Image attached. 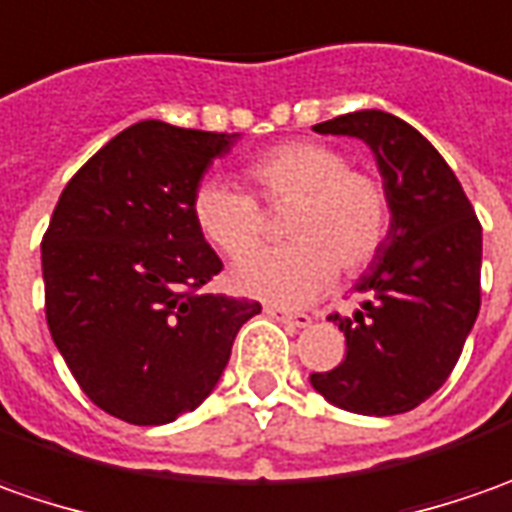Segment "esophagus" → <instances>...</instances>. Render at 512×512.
I'll list each match as a JSON object with an SVG mask.
<instances>
[{
    "label": "esophagus",
    "instance_id": "34e87169",
    "mask_svg": "<svg viewBox=\"0 0 512 512\" xmlns=\"http://www.w3.org/2000/svg\"><path fill=\"white\" fill-rule=\"evenodd\" d=\"M263 311H266L269 317H274V320H280V323H289V326H294V328L311 326L309 314H300V311L280 309V306H272V303H269V306H266V309H263Z\"/></svg>",
    "mask_w": 512,
    "mask_h": 512
}]
</instances>
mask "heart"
Segmentation results:
<instances>
[{
  "instance_id": "heart-1",
  "label": "heart",
  "mask_w": 512,
  "mask_h": 512,
  "mask_svg": "<svg viewBox=\"0 0 512 512\" xmlns=\"http://www.w3.org/2000/svg\"><path fill=\"white\" fill-rule=\"evenodd\" d=\"M257 197L270 208H289L284 224L292 240L253 253L265 213L252 192L209 178L192 195V218L203 238L226 257L243 258L232 286L277 306H303L326 291L337 269L365 272L391 232V195L382 178L354 169L348 155L320 141H289L263 152L246 169Z\"/></svg>"
}]
</instances>
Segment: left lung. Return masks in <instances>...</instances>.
I'll use <instances>...</instances> for the list:
<instances>
[{"instance_id": "obj_1", "label": "left lung", "mask_w": 512, "mask_h": 512, "mask_svg": "<svg viewBox=\"0 0 512 512\" xmlns=\"http://www.w3.org/2000/svg\"><path fill=\"white\" fill-rule=\"evenodd\" d=\"M314 130L357 135L374 150L391 232L357 283L354 317L328 314L345 334V360L311 374V385L354 414H405L442 388L476 323L482 223L448 161L397 115L360 110Z\"/></svg>"}]
</instances>
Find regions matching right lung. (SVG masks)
Wrapping results in <instances>:
<instances>
[{"label":"right lung","mask_w":512,"mask_h":512,"mask_svg":"<svg viewBox=\"0 0 512 512\" xmlns=\"http://www.w3.org/2000/svg\"><path fill=\"white\" fill-rule=\"evenodd\" d=\"M235 135L138 121L67 181L42 238L45 317L79 388L130 425H167L218 385L257 300L203 294L221 257L192 218Z\"/></svg>","instance_id":"add662e5"}]
</instances>
